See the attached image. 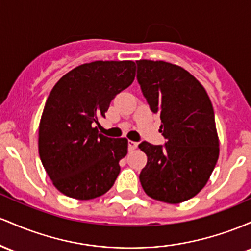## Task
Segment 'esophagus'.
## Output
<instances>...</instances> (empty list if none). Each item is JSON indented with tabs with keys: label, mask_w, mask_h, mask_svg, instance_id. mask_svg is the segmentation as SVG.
<instances>
[{
	"label": "esophagus",
	"mask_w": 251,
	"mask_h": 251,
	"mask_svg": "<svg viewBox=\"0 0 251 251\" xmlns=\"http://www.w3.org/2000/svg\"><path fill=\"white\" fill-rule=\"evenodd\" d=\"M137 145H139V143L135 142V141H130V140H129V141H128V148H129V151H134V149H136V148H137Z\"/></svg>",
	"instance_id": "34e87169"
}]
</instances>
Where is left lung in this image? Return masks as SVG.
I'll use <instances>...</instances> for the list:
<instances>
[{"instance_id": "left-lung-1", "label": "left lung", "mask_w": 251, "mask_h": 251, "mask_svg": "<svg viewBox=\"0 0 251 251\" xmlns=\"http://www.w3.org/2000/svg\"><path fill=\"white\" fill-rule=\"evenodd\" d=\"M136 64L141 90L151 110L160 115V131L167 141L139 145L147 155L141 185L151 198L179 204L201 192L218 160L212 103L204 86L178 65L146 59Z\"/></svg>"}]
</instances>
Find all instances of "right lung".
I'll list each match as a JSON object with an SVG mask.
<instances>
[{"label":"right lung","instance_id":"obj_1","mask_svg":"<svg viewBox=\"0 0 251 251\" xmlns=\"http://www.w3.org/2000/svg\"><path fill=\"white\" fill-rule=\"evenodd\" d=\"M131 60L92 61L63 75L47 98L39 125V155L58 191L89 201L108 192L128 153V140L111 139L95 125L115 96L135 79Z\"/></svg>","mask_w":251,"mask_h":251}]
</instances>
